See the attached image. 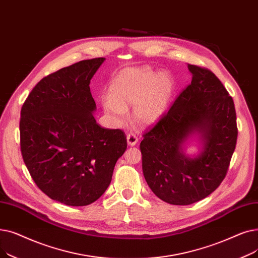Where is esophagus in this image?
<instances>
[{"label": "esophagus", "mask_w": 258, "mask_h": 258, "mask_svg": "<svg viewBox=\"0 0 258 258\" xmlns=\"http://www.w3.org/2000/svg\"><path fill=\"white\" fill-rule=\"evenodd\" d=\"M127 143H128L129 146L133 147V146L138 145L139 139H138V137L134 133H130V134H128V136H127Z\"/></svg>", "instance_id": "obj_1"}]
</instances>
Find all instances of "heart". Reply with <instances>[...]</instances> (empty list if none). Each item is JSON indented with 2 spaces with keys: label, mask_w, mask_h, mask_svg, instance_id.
Returning a JSON list of instances; mask_svg holds the SVG:
<instances>
[{
  "label": "heart",
  "mask_w": 258,
  "mask_h": 258,
  "mask_svg": "<svg viewBox=\"0 0 258 258\" xmlns=\"http://www.w3.org/2000/svg\"><path fill=\"white\" fill-rule=\"evenodd\" d=\"M175 90L173 79L150 68H126L110 82L104 111L115 125L125 120L126 109L133 106L132 118L142 127L153 126L163 118Z\"/></svg>",
  "instance_id": "1"
}]
</instances>
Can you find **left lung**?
<instances>
[{
    "label": "left lung",
    "mask_w": 258,
    "mask_h": 258,
    "mask_svg": "<svg viewBox=\"0 0 258 258\" xmlns=\"http://www.w3.org/2000/svg\"><path fill=\"white\" fill-rule=\"evenodd\" d=\"M192 81L141 143L143 173L162 201L186 206L211 194L226 176L237 140L234 102L213 72L188 64ZM199 144L188 155L186 146Z\"/></svg>",
    "instance_id": "left-lung-1"
}]
</instances>
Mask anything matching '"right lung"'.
<instances>
[{
	"label": "right lung",
	"mask_w": 258,
	"mask_h": 258,
	"mask_svg": "<svg viewBox=\"0 0 258 258\" xmlns=\"http://www.w3.org/2000/svg\"><path fill=\"white\" fill-rule=\"evenodd\" d=\"M105 57L81 60L41 80L21 110V151L34 182L51 200L87 206L99 200L127 149L125 133L93 113L89 84Z\"/></svg>",
	"instance_id": "right-lung-1"
}]
</instances>
